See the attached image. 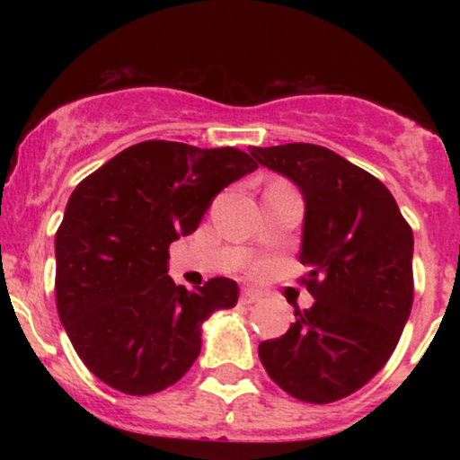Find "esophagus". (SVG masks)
<instances>
[{
    "label": "esophagus",
    "mask_w": 460,
    "mask_h": 460,
    "mask_svg": "<svg viewBox=\"0 0 460 460\" xmlns=\"http://www.w3.org/2000/svg\"><path fill=\"white\" fill-rule=\"evenodd\" d=\"M261 294L255 292V289H242L240 294V303L242 305H252V303H260Z\"/></svg>",
    "instance_id": "obj_1"
}]
</instances>
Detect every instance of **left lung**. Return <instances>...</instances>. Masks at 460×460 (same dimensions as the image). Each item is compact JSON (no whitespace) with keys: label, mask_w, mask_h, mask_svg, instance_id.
Here are the masks:
<instances>
[{"label":"left lung","mask_w":460,"mask_h":460,"mask_svg":"<svg viewBox=\"0 0 460 460\" xmlns=\"http://www.w3.org/2000/svg\"><path fill=\"white\" fill-rule=\"evenodd\" d=\"M305 197L300 279L315 298L285 335L260 344L283 392L311 404L355 394L389 361L413 305V231L383 181L307 142L252 146Z\"/></svg>","instance_id":"1"}]
</instances>
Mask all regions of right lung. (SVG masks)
<instances>
[{
	"label": "right lung",
	"instance_id": "add662e5",
	"mask_svg": "<svg viewBox=\"0 0 460 460\" xmlns=\"http://www.w3.org/2000/svg\"><path fill=\"white\" fill-rule=\"evenodd\" d=\"M257 168L235 146L145 140L77 183L56 231V305L94 376L129 395L175 385L200 352V324L237 303V283L188 292L168 246L190 235L220 190Z\"/></svg>",
	"mask_w": 460,
	"mask_h": 460
}]
</instances>
